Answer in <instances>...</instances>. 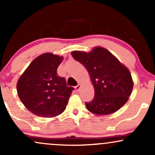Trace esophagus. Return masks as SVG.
Returning <instances> with one entry per match:
<instances>
[{
    "mask_svg": "<svg viewBox=\"0 0 155 155\" xmlns=\"http://www.w3.org/2000/svg\"><path fill=\"white\" fill-rule=\"evenodd\" d=\"M81 84H78L77 86H76V87H75V89H76V91H77V92H79L80 89H81Z\"/></svg>",
    "mask_w": 155,
    "mask_h": 155,
    "instance_id": "esophagus-1",
    "label": "esophagus"
}]
</instances>
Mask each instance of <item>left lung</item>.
Returning a JSON list of instances; mask_svg holds the SVG:
<instances>
[{"mask_svg":"<svg viewBox=\"0 0 155 155\" xmlns=\"http://www.w3.org/2000/svg\"><path fill=\"white\" fill-rule=\"evenodd\" d=\"M73 58L86 68L95 89L93 99L85 103L92 113H114L128 101L133 81L127 67L105 48L94 47L90 52L73 51Z\"/></svg>","mask_w":155,"mask_h":155,"instance_id":"left-lung-1","label":"left lung"}]
</instances>
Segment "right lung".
I'll use <instances>...</instances> for the list:
<instances>
[{
    "label": "right lung",
    "mask_w": 155,
    "mask_h": 155,
    "mask_svg": "<svg viewBox=\"0 0 155 155\" xmlns=\"http://www.w3.org/2000/svg\"><path fill=\"white\" fill-rule=\"evenodd\" d=\"M63 57L44 53L39 55L21 75L17 94L28 111L41 117H54L65 111L74 87H68L57 69Z\"/></svg>",
    "instance_id": "add662e5"
}]
</instances>
